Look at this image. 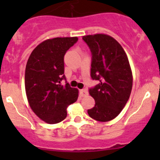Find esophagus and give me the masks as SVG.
Returning <instances> with one entry per match:
<instances>
[{
  "label": "esophagus",
  "instance_id": "obj_1",
  "mask_svg": "<svg viewBox=\"0 0 160 160\" xmlns=\"http://www.w3.org/2000/svg\"><path fill=\"white\" fill-rule=\"evenodd\" d=\"M80 94L81 97H86L88 95V92L87 90H80Z\"/></svg>",
  "mask_w": 160,
  "mask_h": 160
}]
</instances>
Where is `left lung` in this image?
<instances>
[{
    "label": "left lung",
    "mask_w": 160,
    "mask_h": 160,
    "mask_svg": "<svg viewBox=\"0 0 160 160\" xmlns=\"http://www.w3.org/2000/svg\"><path fill=\"white\" fill-rule=\"evenodd\" d=\"M83 39L92 52L90 76L100 81L89 90L95 104L88 113L98 122H109L120 114L130 97L133 77L129 61L122 46L110 35L94 34Z\"/></svg>",
    "instance_id": "left-lung-1"
}]
</instances>
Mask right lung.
I'll use <instances>...</instances> for the list:
<instances>
[{"mask_svg": "<svg viewBox=\"0 0 160 160\" xmlns=\"http://www.w3.org/2000/svg\"><path fill=\"white\" fill-rule=\"evenodd\" d=\"M78 40L77 37L49 38L38 44L26 64L25 86L32 111L48 124L67 118V108L79 96L77 88L61 84L64 76V55Z\"/></svg>", "mask_w": 160, "mask_h": 160, "instance_id": "1", "label": "right lung"}]
</instances>
